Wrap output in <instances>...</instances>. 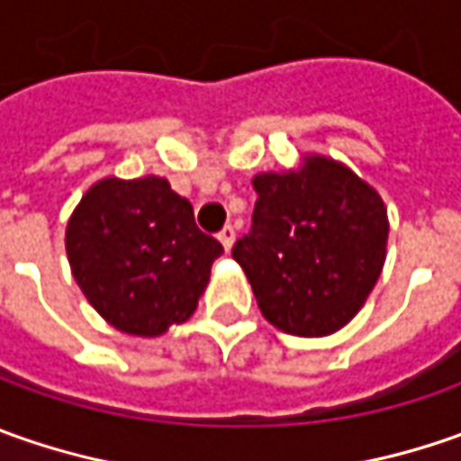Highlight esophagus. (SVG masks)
Here are the masks:
<instances>
[{"label":"esophagus","instance_id":"esophagus-1","mask_svg":"<svg viewBox=\"0 0 461 461\" xmlns=\"http://www.w3.org/2000/svg\"><path fill=\"white\" fill-rule=\"evenodd\" d=\"M218 239H221L222 249H225V251H230V249H233V243H236V228H233V225H225L221 233H218Z\"/></svg>","mask_w":461,"mask_h":461}]
</instances>
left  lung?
Listing matches in <instances>:
<instances>
[{"mask_svg":"<svg viewBox=\"0 0 461 461\" xmlns=\"http://www.w3.org/2000/svg\"><path fill=\"white\" fill-rule=\"evenodd\" d=\"M258 200L251 233L233 258L261 315L279 330L321 339L362 310L387 254V207L351 168L305 153L300 167L251 179Z\"/></svg>","mask_w":461,"mask_h":461,"instance_id":"left-lung-1","label":"left lung"}]
</instances>
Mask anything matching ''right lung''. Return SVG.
<instances>
[{"label": "right lung", "mask_w": 461, "mask_h": 461, "mask_svg": "<svg viewBox=\"0 0 461 461\" xmlns=\"http://www.w3.org/2000/svg\"><path fill=\"white\" fill-rule=\"evenodd\" d=\"M222 246L194 225L164 176L92 185L66 222V257L84 297L117 330L164 336L189 321Z\"/></svg>", "instance_id": "add662e5"}]
</instances>
